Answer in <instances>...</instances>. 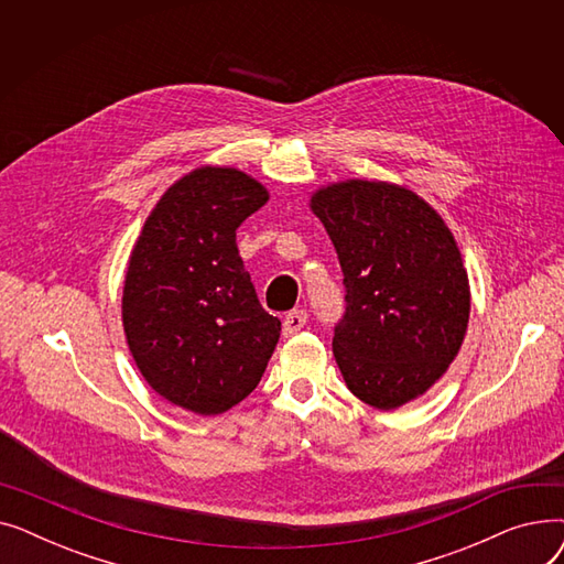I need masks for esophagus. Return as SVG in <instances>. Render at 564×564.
<instances>
[{"mask_svg":"<svg viewBox=\"0 0 564 564\" xmlns=\"http://www.w3.org/2000/svg\"><path fill=\"white\" fill-rule=\"evenodd\" d=\"M308 322V313L304 308H294L285 315L283 319V336H294L297 332H302Z\"/></svg>","mask_w":564,"mask_h":564,"instance_id":"esophagus-1","label":"esophagus"}]
</instances>
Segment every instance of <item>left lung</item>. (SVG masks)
Listing matches in <instances>:
<instances>
[{"label": "left lung", "mask_w": 564, "mask_h": 564, "mask_svg": "<svg viewBox=\"0 0 564 564\" xmlns=\"http://www.w3.org/2000/svg\"><path fill=\"white\" fill-rule=\"evenodd\" d=\"M313 213L338 253L345 311L334 357L375 409L423 395L462 347L470 292L455 237L413 192L370 181L319 189Z\"/></svg>", "instance_id": "1"}]
</instances>
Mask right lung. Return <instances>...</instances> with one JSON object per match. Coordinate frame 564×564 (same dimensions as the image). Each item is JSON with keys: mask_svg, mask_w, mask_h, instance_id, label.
I'll return each mask as SVG.
<instances>
[{"mask_svg": "<svg viewBox=\"0 0 564 564\" xmlns=\"http://www.w3.org/2000/svg\"><path fill=\"white\" fill-rule=\"evenodd\" d=\"M267 198L242 171L196 169L160 198L128 264L123 327L137 368L162 398L200 416L242 402L281 336L235 242Z\"/></svg>", "mask_w": 564, "mask_h": 564, "instance_id": "1", "label": "right lung"}]
</instances>
